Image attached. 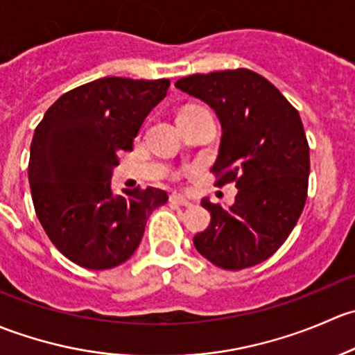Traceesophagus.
Instances as JSON below:
<instances>
[{
  "mask_svg": "<svg viewBox=\"0 0 355 355\" xmlns=\"http://www.w3.org/2000/svg\"><path fill=\"white\" fill-rule=\"evenodd\" d=\"M170 200L173 204H178V206H185V207L192 206L191 200H189L187 198H185V196H182V194H171L170 196Z\"/></svg>",
  "mask_w": 355,
  "mask_h": 355,
  "instance_id": "obj_1",
  "label": "esophagus"
}]
</instances>
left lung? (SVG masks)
Returning <instances> with one entry per match:
<instances>
[{
    "label": "left lung",
    "mask_w": 355,
    "mask_h": 355,
    "mask_svg": "<svg viewBox=\"0 0 355 355\" xmlns=\"http://www.w3.org/2000/svg\"><path fill=\"white\" fill-rule=\"evenodd\" d=\"M175 87L214 110L221 123L216 185L239 189L228 209L202 199L211 221L194 237L196 249L223 270L256 266L287 241L307 199L309 144L299 111L247 68L189 75Z\"/></svg>",
    "instance_id": "1"
}]
</instances>
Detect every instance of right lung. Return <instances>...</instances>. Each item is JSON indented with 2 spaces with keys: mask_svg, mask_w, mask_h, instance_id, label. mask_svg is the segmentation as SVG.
I'll use <instances>...</instances> for the list:
<instances>
[{
  "mask_svg": "<svg viewBox=\"0 0 355 355\" xmlns=\"http://www.w3.org/2000/svg\"><path fill=\"white\" fill-rule=\"evenodd\" d=\"M170 80L103 77L65 92L34 132L28 184L35 214L56 249L87 270H110L135 252L148 218L168 196L159 189L110 187L118 153L166 96Z\"/></svg>",
  "mask_w": 355,
  "mask_h": 355,
  "instance_id": "add662e5",
  "label": "right lung"
}]
</instances>
